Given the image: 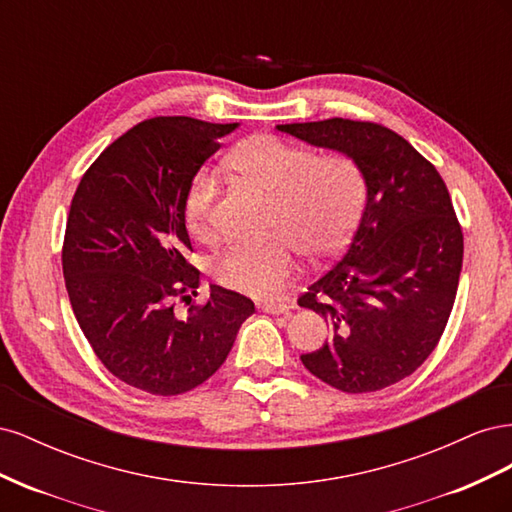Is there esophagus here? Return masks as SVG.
<instances>
[{
  "mask_svg": "<svg viewBox=\"0 0 512 512\" xmlns=\"http://www.w3.org/2000/svg\"><path fill=\"white\" fill-rule=\"evenodd\" d=\"M258 307L267 314H288L292 309V305H288V303H260Z\"/></svg>",
  "mask_w": 512,
  "mask_h": 512,
  "instance_id": "1",
  "label": "esophagus"
}]
</instances>
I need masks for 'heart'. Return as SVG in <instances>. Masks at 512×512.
I'll return each instance as SVG.
<instances>
[{
	"label": "heart",
	"instance_id": "obj_1",
	"mask_svg": "<svg viewBox=\"0 0 512 512\" xmlns=\"http://www.w3.org/2000/svg\"><path fill=\"white\" fill-rule=\"evenodd\" d=\"M226 164L271 198L275 235L260 245H232L215 262L222 286L271 299L297 271V250L314 260L337 254L359 222L365 175L346 153H322L290 145L271 134L252 136L228 153ZM218 175L200 168L183 200L185 226L200 241L215 235L213 203Z\"/></svg>",
	"mask_w": 512,
	"mask_h": 512
}]
</instances>
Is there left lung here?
I'll return each mask as SVG.
<instances>
[{
  "label": "left lung",
  "instance_id": "obj_1",
  "mask_svg": "<svg viewBox=\"0 0 512 512\" xmlns=\"http://www.w3.org/2000/svg\"><path fill=\"white\" fill-rule=\"evenodd\" d=\"M277 130L346 153L367 188L346 252L299 297L331 327L329 342L301 361L344 393L386 389L425 363L455 303L463 232L446 183L380 123L333 117Z\"/></svg>",
  "mask_w": 512,
  "mask_h": 512
}]
</instances>
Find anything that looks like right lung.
<instances>
[{
	"instance_id": "add662e5",
	"label": "right lung",
	"mask_w": 512,
	"mask_h": 512,
	"mask_svg": "<svg viewBox=\"0 0 512 512\" xmlns=\"http://www.w3.org/2000/svg\"><path fill=\"white\" fill-rule=\"evenodd\" d=\"M239 123L153 117L108 145L72 198L64 265L72 312L115 378L151 395H181L211 378L254 303L209 286L188 316L200 273L185 256L190 181Z\"/></svg>"
}]
</instances>
